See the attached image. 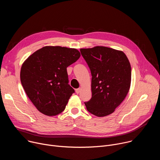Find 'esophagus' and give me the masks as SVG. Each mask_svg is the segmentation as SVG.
<instances>
[{"instance_id":"obj_1","label":"esophagus","mask_w":160,"mask_h":160,"mask_svg":"<svg viewBox=\"0 0 160 160\" xmlns=\"http://www.w3.org/2000/svg\"><path fill=\"white\" fill-rule=\"evenodd\" d=\"M81 90H82V88H80V87L78 88H77L76 90H75L76 91V93L77 94H79L81 92Z\"/></svg>"}]
</instances>
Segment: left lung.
Wrapping results in <instances>:
<instances>
[{
	"mask_svg": "<svg viewBox=\"0 0 160 160\" xmlns=\"http://www.w3.org/2000/svg\"><path fill=\"white\" fill-rule=\"evenodd\" d=\"M92 75V98L85 102L88 111L108 116L126 98L131 83V66L125 54L104 46L80 49Z\"/></svg>",
	"mask_w": 160,
	"mask_h": 160,
	"instance_id": "obj_1",
	"label": "left lung"
}]
</instances>
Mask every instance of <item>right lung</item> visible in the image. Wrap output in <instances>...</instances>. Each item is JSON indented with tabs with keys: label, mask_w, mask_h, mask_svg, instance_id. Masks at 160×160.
<instances>
[{
	"label": "right lung",
	"mask_w": 160,
	"mask_h": 160,
	"mask_svg": "<svg viewBox=\"0 0 160 160\" xmlns=\"http://www.w3.org/2000/svg\"><path fill=\"white\" fill-rule=\"evenodd\" d=\"M80 57L76 49L45 46L22 63L20 72L22 86L40 112L55 116L64 110L75 92L68 84L66 68Z\"/></svg>",
	"instance_id": "1"
}]
</instances>
